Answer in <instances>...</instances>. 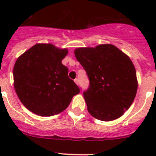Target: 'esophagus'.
Listing matches in <instances>:
<instances>
[{"instance_id":"obj_1","label":"esophagus","mask_w":156,"mask_h":156,"mask_svg":"<svg viewBox=\"0 0 156 156\" xmlns=\"http://www.w3.org/2000/svg\"><path fill=\"white\" fill-rule=\"evenodd\" d=\"M74 82L76 83V85H79V80H78V79L74 80Z\"/></svg>"}]
</instances>
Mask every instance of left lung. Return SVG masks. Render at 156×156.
Segmentation results:
<instances>
[{"label": "left lung", "instance_id": "obj_1", "mask_svg": "<svg viewBox=\"0 0 156 156\" xmlns=\"http://www.w3.org/2000/svg\"><path fill=\"white\" fill-rule=\"evenodd\" d=\"M74 54L90 80L89 89L83 92L89 113L106 122L122 116L133 103L138 86L129 56L110 44L78 48Z\"/></svg>", "mask_w": 156, "mask_h": 156}]
</instances>
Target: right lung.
<instances>
[{"instance_id":"add662e5","label":"right lung","mask_w":156,"mask_h":156,"mask_svg":"<svg viewBox=\"0 0 156 156\" xmlns=\"http://www.w3.org/2000/svg\"><path fill=\"white\" fill-rule=\"evenodd\" d=\"M67 48L51 44H37L16 60L14 87L28 110L41 116L57 115L67 108L80 88L68 76L62 63Z\"/></svg>"}]
</instances>
